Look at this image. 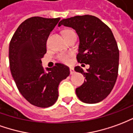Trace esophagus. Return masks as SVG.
<instances>
[{
  "label": "esophagus",
  "mask_w": 133,
  "mask_h": 133,
  "mask_svg": "<svg viewBox=\"0 0 133 133\" xmlns=\"http://www.w3.org/2000/svg\"><path fill=\"white\" fill-rule=\"evenodd\" d=\"M70 74H73L74 73V69L73 67H70Z\"/></svg>",
  "instance_id": "34e87169"
}]
</instances>
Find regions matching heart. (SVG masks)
<instances>
[{
	"label": "heart",
	"mask_w": 133,
	"mask_h": 133,
	"mask_svg": "<svg viewBox=\"0 0 133 133\" xmlns=\"http://www.w3.org/2000/svg\"><path fill=\"white\" fill-rule=\"evenodd\" d=\"M63 34L64 36L66 39L69 38V37H70L72 35H76L74 31H72L71 29H66V30H64L63 31ZM71 56H72V54L62 53L60 54L58 56V59H59L60 62L65 63V64H67V63L70 62V58H71Z\"/></svg>",
	"instance_id": "1"
}]
</instances>
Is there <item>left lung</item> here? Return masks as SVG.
<instances>
[{
  "instance_id": "8db88e82",
  "label": "left lung",
  "mask_w": 133,
  "mask_h": 133,
  "mask_svg": "<svg viewBox=\"0 0 133 133\" xmlns=\"http://www.w3.org/2000/svg\"><path fill=\"white\" fill-rule=\"evenodd\" d=\"M71 27L79 38L77 55L78 62L89 64L84 72L74 68L85 77L83 84L76 89L81 101L95 104L109 95L116 82L119 66V49L111 29L98 18L77 16L62 20L59 26Z\"/></svg>"
}]
</instances>
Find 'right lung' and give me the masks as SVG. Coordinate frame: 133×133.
Wrapping results in <instances>:
<instances>
[{
	"instance_id": "1",
	"label": "right lung",
	"mask_w": 133,
	"mask_h": 133,
	"mask_svg": "<svg viewBox=\"0 0 133 133\" xmlns=\"http://www.w3.org/2000/svg\"><path fill=\"white\" fill-rule=\"evenodd\" d=\"M60 20L31 17L21 23L9 45V64L17 88L24 98L38 107L53 105L59 97L61 81L70 74L68 66L57 63L52 68L42 66L50 33Z\"/></svg>"
}]
</instances>
